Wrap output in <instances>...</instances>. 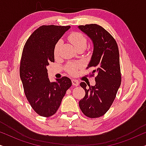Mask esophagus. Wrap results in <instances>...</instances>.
I'll list each match as a JSON object with an SVG mask.
<instances>
[{"label": "esophagus", "instance_id": "34e87169", "mask_svg": "<svg viewBox=\"0 0 146 146\" xmlns=\"http://www.w3.org/2000/svg\"><path fill=\"white\" fill-rule=\"evenodd\" d=\"M72 83L75 86H77L79 85V82L76 80H72Z\"/></svg>", "mask_w": 146, "mask_h": 146}]
</instances>
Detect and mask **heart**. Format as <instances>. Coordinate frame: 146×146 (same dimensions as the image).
<instances>
[{
  "mask_svg": "<svg viewBox=\"0 0 146 146\" xmlns=\"http://www.w3.org/2000/svg\"><path fill=\"white\" fill-rule=\"evenodd\" d=\"M68 40L72 44L76 50L80 48H86L87 44V38L83 34L78 32H74L72 33L68 36ZM61 45V42L58 41L56 44L54 49V54L56 57L59 54V50ZM81 67V64L80 63H68L66 66V70L69 74L72 75L75 74L78 70Z\"/></svg>",
  "mask_w": 146,
  "mask_h": 146,
  "instance_id": "heart-1",
  "label": "heart"
}]
</instances>
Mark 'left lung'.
<instances>
[{
    "instance_id": "1",
    "label": "left lung",
    "mask_w": 146,
    "mask_h": 146,
    "mask_svg": "<svg viewBox=\"0 0 146 146\" xmlns=\"http://www.w3.org/2000/svg\"><path fill=\"white\" fill-rule=\"evenodd\" d=\"M83 33L90 38L94 50L87 68H91L95 77V86L81 82L86 94L79 102L82 113L90 118L102 116L107 112L116 96L121 84L119 50L116 41L101 26L91 24L78 26Z\"/></svg>"
}]
</instances>
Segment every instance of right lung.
Returning a JSON list of instances; mask_svg holds the SVG:
<instances>
[{"instance_id":"obj_1","label":"right lung","mask_w":146,"mask_h":146,"mask_svg":"<svg viewBox=\"0 0 146 146\" xmlns=\"http://www.w3.org/2000/svg\"><path fill=\"white\" fill-rule=\"evenodd\" d=\"M70 26L43 25L37 29L26 42L20 65V76L26 97L38 114L50 117L56 112L70 79L64 76L50 82L47 66L54 62L56 44Z\"/></svg>"}]
</instances>
